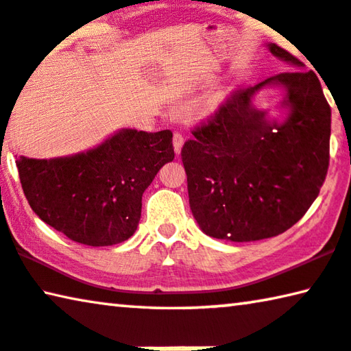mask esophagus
<instances>
[{"label":"esophagus","mask_w":351,"mask_h":351,"mask_svg":"<svg viewBox=\"0 0 351 351\" xmlns=\"http://www.w3.org/2000/svg\"><path fill=\"white\" fill-rule=\"evenodd\" d=\"M183 141H185V138H183V134L179 133V132H176V133H174V138H172V144H174V150H176L177 155L180 154Z\"/></svg>","instance_id":"34e87169"}]
</instances>
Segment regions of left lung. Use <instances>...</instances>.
<instances>
[{"label": "left lung", "instance_id": "left-lung-1", "mask_svg": "<svg viewBox=\"0 0 351 351\" xmlns=\"http://www.w3.org/2000/svg\"><path fill=\"white\" fill-rule=\"evenodd\" d=\"M274 56L300 59L276 44ZM286 88L284 123L268 121L252 106L265 85ZM182 161L199 228L213 239L256 241L282 234L319 196L330 166L331 108L319 77L292 70L232 93L207 122L193 128Z\"/></svg>", "mask_w": 351, "mask_h": 351}]
</instances>
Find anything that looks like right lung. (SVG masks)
<instances>
[{
  "label": "right lung",
  "mask_w": 351,
  "mask_h": 351,
  "mask_svg": "<svg viewBox=\"0 0 351 351\" xmlns=\"http://www.w3.org/2000/svg\"><path fill=\"white\" fill-rule=\"evenodd\" d=\"M172 160L171 130L123 128L88 152L15 163L25 196L44 223L77 243L111 246L134 234L143 193Z\"/></svg>",
  "instance_id": "obj_1"
}]
</instances>
